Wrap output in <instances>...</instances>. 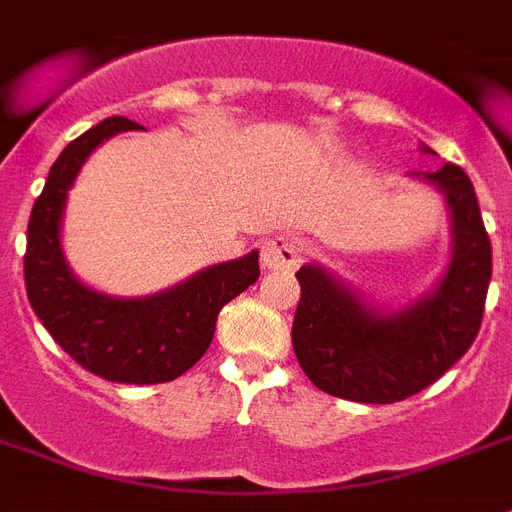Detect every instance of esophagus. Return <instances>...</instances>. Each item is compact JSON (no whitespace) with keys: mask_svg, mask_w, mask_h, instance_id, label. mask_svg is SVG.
Here are the masks:
<instances>
[{"mask_svg":"<svg viewBox=\"0 0 512 512\" xmlns=\"http://www.w3.org/2000/svg\"><path fill=\"white\" fill-rule=\"evenodd\" d=\"M303 255H306V247H303V241L298 236L279 233V236L265 241L263 252H260V263L268 271H292L303 260Z\"/></svg>","mask_w":512,"mask_h":512,"instance_id":"34e87169","label":"esophagus"}]
</instances>
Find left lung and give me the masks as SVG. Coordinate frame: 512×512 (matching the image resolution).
I'll return each mask as SVG.
<instances>
[{
    "label": "left lung",
    "mask_w": 512,
    "mask_h": 512,
    "mask_svg": "<svg viewBox=\"0 0 512 512\" xmlns=\"http://www.w3.org/2000/svg\"><path fill=\"white\" fill-rule=\"evenodd\" d=\"M413 177L438 187L451 209V263L435 290L386 314L319 265H303L295 273L300 303L292 349L311 384L327 395L378 405L405 400L435 384L481 330L491 241L473 182L454 163L413 171Z\"/></svg>",
    "instance_id": "obj_1"
}]
</instances>
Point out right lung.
Here are the masks:
<instances>
[{
    "mask_svg": "<svg viewBox=\"0 0 512 512\" xmlns=\"http://www.w3.org/2000/svg\"><path fill=\"white\" fill-rule=\"evenodd\" d=\"M136 128L115 115L66 144L31 209L23 276L34 314L77 365L117 384H163L204 357L220 308L257 282L260 265L249 252L147 298H112L74 276L61 249L66 193L104 139Z\"/></svg>",
    "mask_w": 512,
    "mask_h": 512,
    "instance_id": "obj_1",
    "label": "right lung"
}]
</instances>
